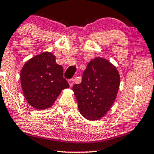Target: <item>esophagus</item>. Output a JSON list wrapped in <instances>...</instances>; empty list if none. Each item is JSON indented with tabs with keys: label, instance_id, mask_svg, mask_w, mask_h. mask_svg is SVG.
Returning <instances> with one entry per match:
<instances>
[{
	"label": "esophagus",
	"instance_id": "34e87169",
	"mask_svg": "<svg viewBox=\"0 0 154 154\" xmlns=\"http://www.w3.org/2000/svg\"><path fill=\"white\" fill-rule=\"evenodd\" d=\"M74 79H70V80H69V85H70V87H72L74 85Z\"/></svg>",
	"mask_w": 154,
	"mask_h": 154
}]
</instances>
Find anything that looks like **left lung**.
<instances>
[{"mask_svg": "<svg viewBox=\"0 0 154 154\" xmlns=\"http://www.w3.org/2000/svg\"><path fill=\"white\" fill-rule=\"evenodd\" d=\"M119 85V74L110 62L102 58L91 60L81 83L72 88L81 114L91 121L102 118L112 105Z\"/></svg>", "mask_w": 154, "mask_h": 154, "instance_id": "obj_1", "label": "left lung"}]
</instances>
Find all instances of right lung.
I'll return each mask as SVG.
<instances>
[{
    "label": "right lung",
    "mask_w": 154,
    "mask_h": 154,
    "mask_svg": "<svg viewBox=\"0 0 154 154\" xmlns=\"http://www.w3.org/2000/svg\"><path fill=\"white\" fill-rule=\"evenodd\" d=\"M20 80L25 99L37 109L51 107L61 91L69 87L63 77V67L56 63L55 55L48 52L25 63Z\"/></svg>",
    "instance_id": "1"
}]
</instances>
